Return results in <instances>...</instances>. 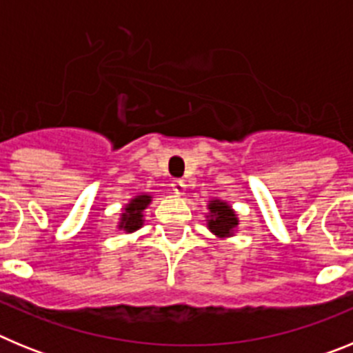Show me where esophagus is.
Returning <instances> with one entry per match:
<instances>
[{
	"mask_svg": "<svg viewBox=\"0 0 353 353\" xmlns=\"http://www.w3.org/2000/svg\"><path fill=\"white\" fill-rule=\"evenodd\" d=\"M171 187L176 194H185V182L183 180H173Z\"/></svg>",
	"mask_w": 353,
	"mask_h": 353,
	"instance_id": "esophagus-1",
	"label": "esophagus"
}]
</instances>
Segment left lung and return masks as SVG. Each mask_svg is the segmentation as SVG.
Instances as JSON below:
<instances>
[{
  "instance_id": "8db88e82",
  "label": "left lung",
  "mask_w": 353,
  "mask_h": 353,
  "mask_svg": "<svg viewBox=\"0 0 353 353\" xmlns=\"http://www.w3.org/2000/svg\"><path fill=\"white\" fill-rule=\"evenodd\" d=\"M210 214L207 215L208 230L219 239H226L235 233V228L239 226V217L233 212V208L221 199H212L208 203Z\"/></svg>"
}]
</instances>
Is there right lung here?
<instances>
[{"instance_id": "1", "label": "right lung", "mask_w": 353, "mask_h": 353, "mask_svg": "<svg viewBox=\"0 0 353 353\" xmlns=\"http://www.w3.org/2000/svg\"><path fill=\"white\" fill-rule=\"evenodd\" d=\"M150 201H152V196L150 194H139L130 199L129 203L125 205V208H123V214H121L118 228L127 233H132L136 230H139L143 226V212L148 207Z\"/></svg>"}]
</instances>
